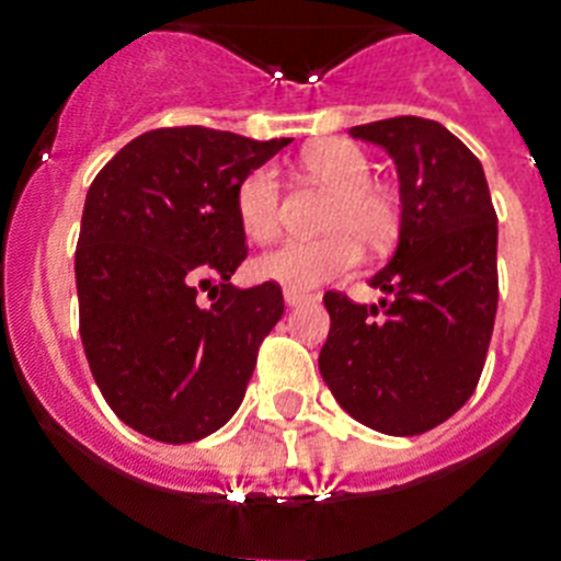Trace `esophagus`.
<instances>
[{
    "instance_id": "esophagus-1",
    "label": "esophagus",
    "mask_w": 561,
    "mask_h": 561,
    "mask_svg": "<svg viewBox=\"0 0 561 561\" xmlns=\"http://www.w3.org/2000/svg\"><path fill=\"white\" fill-rule=\"evenodd\" d=\"M310 299H313V294H305V290L285 288V302H288L290 308H296V305H302V302H310Z\"/></svg>"
}]
</instances>
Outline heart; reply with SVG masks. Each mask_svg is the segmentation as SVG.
<instances>
[{
  "label": "heart",
  "mask_w": 561,
  "mask_h": 561,
  "mask_svg": "<svg viewBox=\"0 0 561 561\" xmlns=\"http://www.w3.org/2000/svg\"><path fill=\"white\" fill-rule=\"evenodd\" d=\"M305 171L333 187L324 205V237L285 239L253 259V273L285 288L310 290L351 271L359 259V243L379 248L397 233L399 210L388 191L368 182L370 162L359 145L347 139H322L305 148ZM239 228L248 239L262 242L279 228V173L273 164H256L239 179L233 193Z\"/></svg>",
  "instance_id": "1"
}]
</instances>
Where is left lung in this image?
Here are the masks:
<instances>
[{
  "instance_id": "1",
  "label": "left lung",
  "mask_w": 561,
  "mask_h": 561,
  "mask_svg": "<svg viewBox=\"0 0 561 561\" xmlns=\"http://www.w3.org/2000/svg\"><path fill=\"white\" fill-rule=\"evenodd\" d=\"M351 134L397 162L402 225L370 279L379 305L324 294L319 370L356 422L416 436L454 416L482 376L499 302L496 210L482 162L439 122L393 116Z\"/></svg>"
}]
</instances>
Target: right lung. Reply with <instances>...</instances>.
I'll use <instances>...</instances> for the list:
<instances>
[{
	"label": "right lung",
	"instance_id": "right-lung-1",
	"mask_svg": "<svg viewBox=\"0 0 561 561\" xmlns=\"http://www.w3.org/2000/svg\"><path fill=\"white\" fill-rule=\"evenodd\" d=\"M288 142L159 128L93 179L77 242L79 336L111 411L150 439L185 445L219 431L285 313L276 282L242 290L230 276L248 256L239 179Z\"/></svg>",
	"mask_w": 561,
	"mask_h": 561
}]
</instances>
